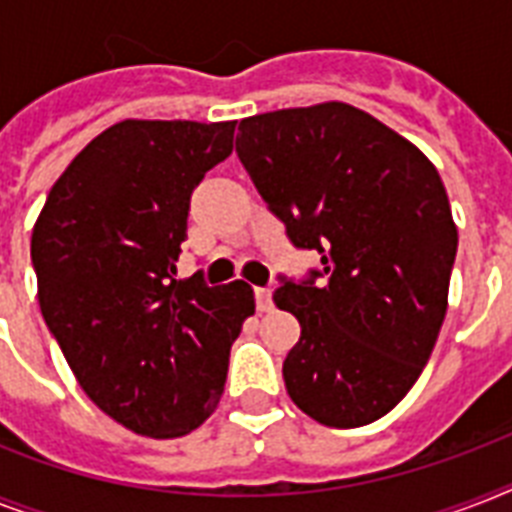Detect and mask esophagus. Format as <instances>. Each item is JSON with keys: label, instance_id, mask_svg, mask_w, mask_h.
Masks as SVG:
<instances>
[{"label": "esophagus", "instance_id": "1", "mask_svg": "<svg viewBox=\"0 0 512 512\" xmlns=\"http://www.w3.org/2000/svg\"><path fill=\"white\" fill-rule=\"evenodd\" d=\"M255 303H257V311L260 313H268L273 308V292L268 287H257L255 289Z\"/></svg>", "mask_w": 512, "mask_h": 512}]
</instances>
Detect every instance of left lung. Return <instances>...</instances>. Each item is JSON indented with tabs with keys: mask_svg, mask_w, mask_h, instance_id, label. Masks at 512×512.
Returning <instances> with one entry per match:
<instances>
[{
	"mask_svg": "<svg viewBox=\"0 0 512 512\" xmlns=\"http://www.w3.org/2000/svg\"><path fill=\"white\" fill-rule=\"evenodd\" d=\"M236 154L289 241L321 255V271L273 292L300 321L281 369L289 398L329 428L380 420L417 382L446 316L457 225L441 175L337 100L241 119Z\"/></svg>",
	"mask_w": 512,
	"mask_h": 512,
	"instance_id": "obj_1",
	"label": "left lung"
}]
</instances>
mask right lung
I'll return each mask as SVG.
<instances>
[{
	"mask_svg": "<svg viewBox=\"0 0 512 512\" xmlns=\"http://www.w3.org/2000/svg\"><path fill=\"white\" fill-rule=\"evenodd\" d=\"M236 122L108 127L68 164L31 233L39 308L92 404L132 433L177 438L215 412L255 313L247 281L175 279L193 188Z\"/></svg>",
	"mask_w": 512,
	"mask_h": 512,
	"instance_id": "right-lung-1",
	"label": "right lung"
}]
</instances>
